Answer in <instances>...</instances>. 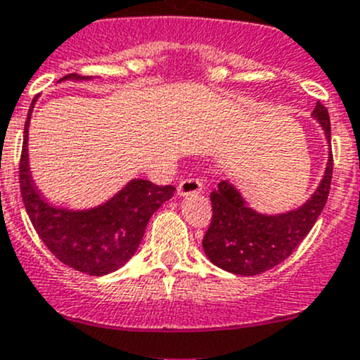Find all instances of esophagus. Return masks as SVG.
Segmentation results:
<instances>
[{"label":"esophagus","instance_id":"esophagus-1","mask_svg":"<svg viewBox=\"0 0 360 360\" xmlns=\"http://www.w3.org/2000/svg\"><path fill=\"white\" fill-rule=\"evenodd\" d=\"M203 190L202 181L195 179V177H188V179H183L179 184H177V195L179 197H188V195H197Z\"/></svg>","mask_w":360,"mask_h":360}]
</instances>
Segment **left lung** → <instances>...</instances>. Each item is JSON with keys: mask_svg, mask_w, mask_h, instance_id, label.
Wrapping results in <instances>:
<instances>
[{"mask_svg": "<svg viewBox=\"0 0 360 360\" xmlns=\"http://www.w3.org/2000/svg\"><path fill=\"white\" fill-rule=\"evenodd\" d=\"M324 130L329 157L317 190L303 205L282 214H261L249 207L230 181H221L210 193L212 221L203 237V250L210 263L235 275H257L288 259L310 233L328 202L333 177L331 122L317 103L311 112Z\"/></svg>", "mask_w": 360, "mask_h": 360, "instance_id": "obj_1", "label": "left lung"}]
</instances>
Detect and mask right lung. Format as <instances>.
Returning a JSON list of instances; mask_svg holds the SVG:
<instances>
[{
  "mask_svg": "<svg viewBox=\"0 0 360 360\" xmlns=\"http://www.w3.org/2000/svg\"><path fill=\"white\" fill-rule=\"evenodd\" d=\"M83 82L92 76L68 75L60 82ZM36 99L29 108L24 125L20 155V193L36 233L50 252L69 268L82 274L108 275L122 268L136 254L146 231L148 221L176 188L157 186L146 179H132L110 200L90 209H68L46 202L36 188L29 167V122Z\"/></svg>",
  "mask_w": 360,
  "mask_h": 360,
  "instance_id": "obj_1",
  "label": "right lung"
}]
</instances>
